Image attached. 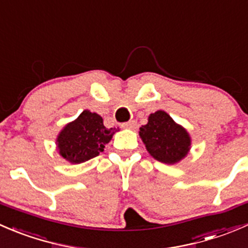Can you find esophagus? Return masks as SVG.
Listing matches in <instances>:
<instances>
[{
	"label": "esophagus",
	"mask_w": 248,
	"mask_h": 248,
	"mask_svg": "<svg viewBox=\"0 0 248 248\" xmlns=\"http://www.w3.org/2000/svg\"><path fill=\"white\" fill-rule=\"evenodd\" d=\"M121 127L122 128H127V129H134L137 127V121L136 120H131V121L122 124Z\"/></svg>",
	"instance_id": "34e87169"
}]
</instances>
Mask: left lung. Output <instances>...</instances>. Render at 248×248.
<instances>
[{
    "instance_id": "obj_1",
    "label": "left lung",
    "mask_w": 248,
    "mask_h": 248,
    "mask_svg": "<svg viewBox=\"0 0 248 248\" xmlns=\"http://www.w3.org/2000/svg\"><path fill=\"white\" fill-rule=\"evenodd\" d=\"M139 136L149 154L162 163H177L191 149L188 132L163 110L150 114L147 124L140 127Z\"/></svg>"
}]
</instances>
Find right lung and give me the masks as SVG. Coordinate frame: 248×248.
<instances>
[{
    "label": "right lung",
    "mask_w": 248,
    "mask_h": 248,
    "mask_svg": "<svg viewBox=\"0 0 248 248\" xmlns=\"http://www.w3.org/2000/svg\"><path fill=\"white\" fill-rule=\"evenodd\" d=\"M114 128L108 129L96 112L84 110L77 120L69 122L57 136L60 156L73 164L98 156L111 140Z\"/></svg>",
    "instance_id": "right-lung-1"
}]
</instances>
